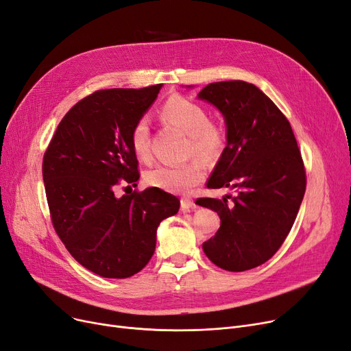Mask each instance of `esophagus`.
I'll use <instances>...</instances> for the list:
<instances>
[{
	"label": "esophagus",
	"instance_id": "obj_1",
	"mask_svg": "<svg viewBox=\"0 0 351 351\" xmlns=\"http://www.w3.org/2000/svg\"><path fill=\"white\" fill-rule=\"evenodd\" d=\"M197 205L191 201V199H182L180 201V210L182 212H192V210H196Z\"/></svg>",
	"mask_w": 351,
	"mask_h": 351
}]
</instances>
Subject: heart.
<instances>
[{
	"label": "heart",
	"instance_id": "b5f03b06",
	"mask_svg": "<svg viewBox=\"0 0 351 351\" xmlns=\"http://www.w3.org/2000/svg\"><path fill=\"white\" fill-rule=\"evenodd\" d=\"M159 116L189 136L188 154L210 162L221 156L226 145L225 129L209 119L202 104L191 99L173 95L166 99ZM130 146L141 160L150 159V125L146 117L136 120L130 130ZM205 179V167L199 162H189L182 166H155L146 172L145 180L150 186L166 192L188 193Z\"/></svg>",
	"mask_w": 351,
	"mask_h": 351
}]
</instances>
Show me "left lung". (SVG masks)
I'll list each match as a JSON object with an SVG mask.
<instances>
[{
  "instance_id": "left-lung-1",
  "label": "left lung",
  "mask_w": 351,
  "mask_h": 351,
  "mask_svg": "<svg viewBox=\"0 0 351 351\" xmlns=\"http://www.w3.org/2000/svg\"><path fill=\"white\" fill-rule=\"evenodd\" d=\"M197 97L218 108L226 123V147L206 185L237 189L222 199L201 197L199 205L221 218L202 248L219 268L247 271L267 263L291 231L307 186L306 167L288 119L256 86L217 82Z\"/></svg>"
}]
</instances>
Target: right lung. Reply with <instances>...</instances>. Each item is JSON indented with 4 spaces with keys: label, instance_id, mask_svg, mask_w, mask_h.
<instances>
[{
    "label": "right lung",
    "instance_id": "obj_1",
    "mask_svg": "<svg viewBox=\"0 0 351 351\" xmlns=\"http://www.w3.org/2000/svg\"><path fill=\"white\" fill-rule=\"evenodd\" d=\"M162 84L97 90L66 113L43 158L54 230L75 261L104 278L139 272L156 247L159 223L178 213L176 196L159 188L116 197L138 182L130 130Z\"/></svg>",
    "mask_w": 351,
    "mask_h": 351
}]
</instances>
